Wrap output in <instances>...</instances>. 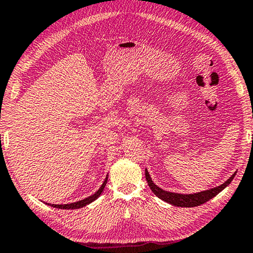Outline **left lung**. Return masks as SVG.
Instances as JSON below:
<instances>
[{
	"label": "left lung",
	"mask_w": 253,
	"mask_h": 253,
	"mask_svg": "<svg viewBox=\"0 0 253 253\" xmlns=\"http://www.w3.org/2000/svg\"><path fill=\"white\" fill-rule=\"evenodd\" d=\"M145 174H146V180L148 182L150 190L156 194L159 199L166 201L167 204L176 206V207H196V206H200L205 203H207V201L211 200V198L217 196L221 190L226 188V186L231 183L233 178H234L236 172L233 174V175L228 178L226 182H224V183L220 184L219 186H216V188L206 190V191H201L198 193H192V194H182V193L165 191V190L161 189L159 186H157L154 183L149 175L148 170L145 169Z\"/></svg>",
	"instance_id": "8db88e82"
}]
</instances>
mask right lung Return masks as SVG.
<instances>
[{
    "label": "right lung",
    "mask_w": 253,
    "mask_h": 253,
    "mask_svg": "<svg viewBox=\"0 0 253 253\" xmlns=\"http://www.w3.org/2000/svg\"><path fill=\"white\" fill-rule=\"evenodd\" d=\"M106 182H107V176L105 178L104 183L100 185V188L98 189V191L95 192L94 194H91L90 197L86 198V199H83L80 201H77V203H72V204H67V205H54V204H46L50 206V207H55V208H59V209H77V208H81V207H84V206H87L89 204H91L92 201H95L97 198H98L102 192L104 191V188L105 185H106Z\"/></svg>",
    "instance_id": "obj_1"
}]
</instances>
